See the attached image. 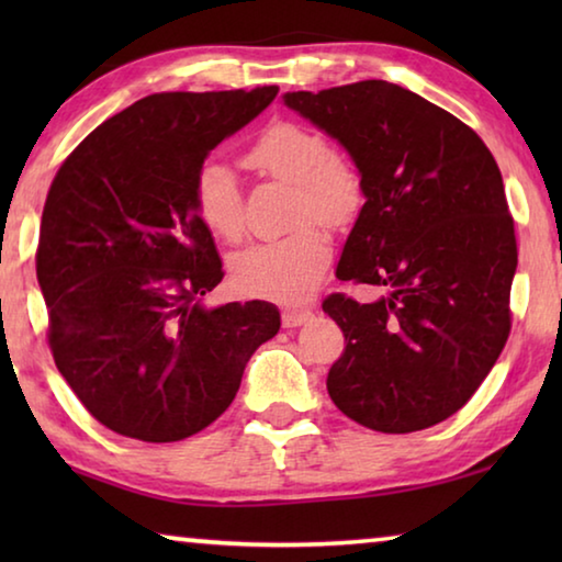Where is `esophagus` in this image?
I'll return each instance as SVG.
<instances>
[{"instance_id":"esophagus-1","label":"esophagus","mask_w":562,"mask_h":562,"mask_svg":"<svg viewBox=\"0 0 562 562\" xmlns=\"http://www.w3.org/2000/svg\"><path fill=\"white\" fill-rule=\"evenodd\" d=\"M310 319V312L307 310H284L282 312V325L292 329V327H300L304 322Z\"/></svg>"}]
</instances>
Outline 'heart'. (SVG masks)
Returning <instances> with one entry per match:
<instances>
[{"mask_svg":"<svg viewBox=\"0 0 562 562\" xmlns=\"http://www.w3.org/2000/svg\"><path fill=\"white\" fill-rule=\"evenodd\" d=\"M245 164L294 186V225L322 221L341 225L361 205V180L355 166L335 156L319 131L300 123H274L245 154ZM195 207L207 231L235 243L243 235L240 188L223 164H205L195 178ZM331 260V240L319 225L297 227L282 240L250 245L235 255L231 280L250 297L297 302L317 288Z\"/></svg>","mask_w":562,"mask_h":562,"instance_id":"heart-1","label":"heart"}]
</instances>
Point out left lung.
<instances>
[{
	"instance_id": "1",
	"label": "left lung",
	"mask_w": 562,
	"mask_h": 562,
	"mask_svg": "<svg viewBox=\"0 0 562 562\" xmlns=\"http://www.w3.org/2000/svg\"><path fill=\"white\" fill-rule=\"evenodd\" d=\"M282 101L357 166L364 205L337 278L382 288L367 304L322 302L347 341L331 402L374 431L429 429L469 402L510 331L518 250L496 158L449 111L389 81Z\"/></svg>"
}]
</instances>
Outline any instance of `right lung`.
<instances>
[{"label": "right lung", "mask_w": 562, "mask_h": 562, "mask_svg": "<svg viewBox=\"0 0 562 562\" xmlns=\"http://www.w3.org/2000/svg\"><path fill=\"white\" fill-rule=\"evenodd\" d=\"M278 91L154 93L91 131L54 178L36 250L49 347L111 431L148 443L203 431L278 335L270 302H203L223 262L195 207L205 158Z\"/></svg>", "instance_id": "add662e5"}]
</instances>
